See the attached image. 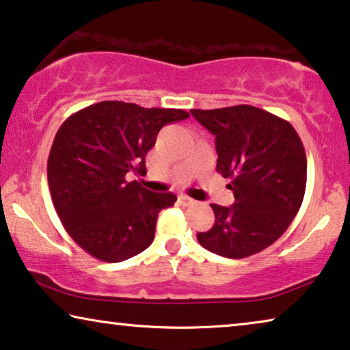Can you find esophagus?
I'll return each mask as SVG.
<instances>
[{
    "instance_id": "esophagus-1",
    "label": "esophagus",
    "mask_w": 350,
    "mask_h": 350,
    "mask_svg": "<svg viewBox=\"0 0 350 350\" xmlns=\"http://www.w3.org/2000/svg\"><path fill=\"white\" fill-rule=\"evenodd\" d=\"M177 202H179L180 206H185V207L196 204V201L191 200V198L187 196V195H179V198H177Z\"/></svg>"
}]
</instances>
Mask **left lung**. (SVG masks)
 <instances>
[{"mask_svg":"<svg viewBox=\"0 0 350 350\" xmlns=\"http://www.w3.org/2000/svg\"><path fill=\"white\" fill-rule=\"evenodd\" d=\"M215 135L217 173L232 190L234 204H211L215 225L198 232L208 252L243 259L283 236L299 212L306 189V154L292 127L275 114L252 105L190 109Z\"/></svg>","mask_w":350,"mask_h":350,"instance_id":"1","label":"left lung"}]
</instances>
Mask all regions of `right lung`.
Wrapping results in <instances>:
<instances>
[{
  "instance_id": "1",
  "label": "right lung",
  "mask_w": 350,
  "mask_h": 350,
  "mask_svg": "<svg viewBox=\"0 0 350 350\" xmlns=\"http://www.w3.org/2000/svg\"><path fill=\"white\" fill-rule=\"evenodd\" d=\"M190 114L105 100L66 119L51 144L46 177L56 213L78 247L103 262H121L154 241L173 193H152L127 173H146L160 129Z\"/></svg>"
}]
</instances>
